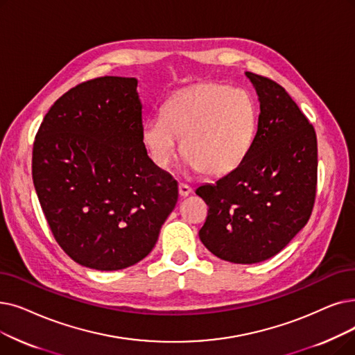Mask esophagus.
<instances>
[{
  "label": "esophagus",
  "instance_id": "34e87169",
  "mask_svg": "<svg viewBox=\"0 0 355 355\" xmlns=\"http://www.w3.org/2000/svg\"><path fill=\"white\" fill-rule=\"evenodd\" d=\"M191 187L190 186H187V184H178V194H180V197H187V196H190L191 194Z\"/></svg>",
  "mask_w": 355,
  "mask_h": 355
}]
</instances>
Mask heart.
<instances>
[{
	"mask_svg": "<svg viewBox=\"0 0 355 355\" xmlns=\"http://www.w3.org/2000/svg\"><path fill=\"white\" fill-rule=\"evenodd\" d=\"M258 113L245 91L205 83L181 89L162 107L161 117L148 119L142 142L162 171L181 152L191 169L225 175L236 169L252 148Z\"/></svg>",
	"mask_w": 355,
	"mask_h": 355,
	"instance_id": "1",
	"label": "heart"
}]
</instances>
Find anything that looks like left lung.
<instances>
[{
	"mask_svg": "<svg viewBox=\"0 0 355 355\" xmlns=\"http://www.w3.org/2000/svg\"><path fill=\"white\" fill-rule=\"evenodd\" d=\"M259 116L248 157L234 171L196 190L209 206L198 236L220 259L257 264L279 254L311 218L316 196L313 126L277 83L245 72Z\"/></svg>",
	"mask_w": 355,
	"mask_h": 355,
	"instance_id": "8db88e82",
	"label": "left lung"
}]
</instances>
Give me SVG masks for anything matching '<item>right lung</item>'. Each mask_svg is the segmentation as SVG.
I'll list each match as a JSON object with an SVG mask.
<instances>
[{
    "instance_id": "1",
    "label": "right lung",
    "mask_w": 355,
    "mask_h": 355,
    "mask_svg": "<svg viewBox=\"0 0 355 355\" xmlns=\"http://www.w3.org/2000/svg\"><path fill=\"white\" fill-rule=\"evenodd\" d=\"M33 184L56 242L100 271L135 266L177 205V181L148 157L137 80L101 76L71 88L46 113Z\"/></svg>"
}]
</instances>
